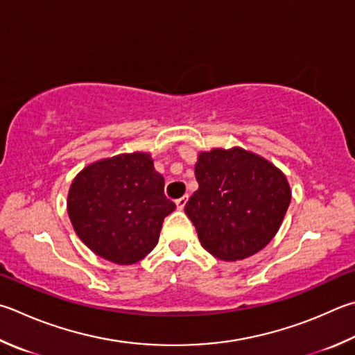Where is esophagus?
Returning a JSON list of instances; mask_svg holds the SVG:
<instances>
[{"label": "esophagus", "instance_id": "esophagus-1", "mask_svg": "<svg viewBox=\"0 0 355 355\" xmlns=\"http://www.w3.org/2000/svg\"><path fill=\"white\" fill-rule=\"evenodd\" d=\"M186 203H188V196H183L182 198H178V200H175V205H177V208L182 211L184 206H186Z\"/></svg>", "mask_w": 355, "mask_h": 355}]
</instances>
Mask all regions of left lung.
Here are the masks:
<instances>
[{"label":"left lung","instance_id":"obj_1","mask_svg":"<svg viewBox=\"0 0 355 355\" xmlns=\"http://www.w3.org/2000/svg\"><path fill=\"white\" fill-rule=\"evenodd\" d=\"M198 189L184 206L202 247L222 261H241L273 239L292 198L284 173L241 147L202 152Z\"/></svg>","mask_w":355,"mask_h":355}]
</instances>
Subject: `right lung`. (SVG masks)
Here are the masks:
<instances>
[{
    "label": "right lung",
    "mask_w": 355,
    "mask_h": 355,
    "mask_svg": "<svg viewBox=\"0 0 355 355\" xmlns=\"http://www.w3.org/2000/svg\"><path fill=\"white\" fill-rule=\"evenodd\" d=\"M175 209L149 153L105 158L77 173L68 216L87 247L107 261L130 266L155 248L161 225Z\"/></svg>",
    "instance_id": "obj_1"
}]
</instances>
